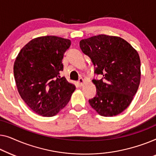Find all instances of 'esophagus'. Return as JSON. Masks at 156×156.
Masks as SVG:
<instances>
[{
    "label": "esophagus",
    "instance_id": "obj_1",
    "mask_svg": "<svg viewBox=\"0 0 156 156\" xmlns=\"http://www.w3.org/2000/svg\"><path fill=\"white\" fill-rule=\"evenodd\" d=\"M78 83H79V85H80V86H82V85H83V83H84V79H83V78H79Z\"/></svg>",
    "mask_w": 156,
    "mask_h": 156
}]
</instances>
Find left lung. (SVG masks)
Returning <instances> with one entry per match:
<instances>
[{
  "label": "left lung",
  "instance_id": "1",
  "mask_svg": "<svg viewBox=\"0 0 156 156\" xmlns=\"http://www.w3.org/2000/svg\"><path fill=\"white\" fill-rule=\"evenodd\" d=\"M80 47L90 58L97 93L89 100L90 106L103 117L124 111L136 93L141 80V61L136 50L119 37L99 34L80 41Z\"/></svg>",
  "mask_w": 156,
  "mask_h": 156
}]
</instances>
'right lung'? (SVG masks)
I'll return each mask as SVG.
<instances>
[{
  "label": "right lung",
  "instance_id": "add662e5",
  "mask_svg": "<svg viewBox=\"0 0 156 156\" xmlns=\"http://www.w3.org/2000/svg\"><path fill=\"white\" fill-rule=\"evenodd\" d=\"M69 39L56 36L32 39L19 52L13 71L18 93L37 115L53 117L71 99L76 86L61 77Z\"/></svg>",
  "mask_w": 156,
  "mask_h": 156
}]
</instances>
